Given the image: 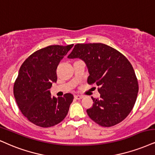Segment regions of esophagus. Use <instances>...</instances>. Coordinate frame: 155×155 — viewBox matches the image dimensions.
I'll return each instance as SVG.
<instances>
[{
  "label": "esophagus",
  "mask_w": 155,
  "mask_h": 155,
  "mask_svg": "<svg viewBox=\"0 0 155 155\" xmlns=\"http://www.w3.org/2000/svg\"><path fill=\"white\" fill-rule=\"evenodd\" d=\"M83 98V95H74V98L78 99V100H80V99H82Z\"/></svg>",
  "instance_id": "obj_1"
}]
</instances>
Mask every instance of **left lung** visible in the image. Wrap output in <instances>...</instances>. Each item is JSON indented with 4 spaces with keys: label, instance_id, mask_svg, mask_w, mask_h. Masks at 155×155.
<instances>
[{
    "label": "left lung",
    "instance_id": "obj_1",
    "mask_svg": "<svg viewBox=\"0 0 155 155\" xmlns=\"http://www.w3.org/2000/svg\"><path fill=\"white\" fill-rule=\"evenodd\" d=\"M68 57L83 60L90 74L87 83L98 86L100 98L91 97L94 104L87 110L89 117L104 127L125 119L134 108L139 91L136 74L127 57L102 43L77 44Z\"/></svg>",
    "mask_w": 155,
    "mask_h": 155
}]
</instances>
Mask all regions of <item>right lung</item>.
<instances>
[{
    "instance_id": "obj_1",
    "label": "right lung",
    "mask_w": 155,
    "mask_h": 155,
    "mask_svg": "<svg viewBox=\"0 0 155 155\" xmlns=\"http://www.w3.org/2000/svg\"><path fill=\"white\" fill-rule=\"evenodd\" d=\"M73 47L51 45L34 51L24 61L13 85V95L25 117L40 127L57 125L66 117L74 96H51L49 89L57 81L60 60Z\"/></svg>"
}]
</instances>
